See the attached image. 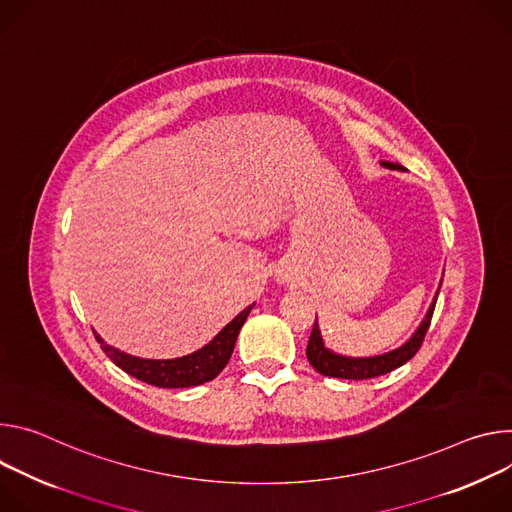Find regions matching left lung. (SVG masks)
I'll list each match as a JSON object with an SVG mask.
<instances>
[{
  "mask_svg": "<svg viewBox=\"0 0 512 512\" xmlns=\"http://www.w3.org/2000/svg\"><path fill=\"white\" fill-rule=\"evenodd\" d=\"M382 164L386 168L405 170L401 164H394V162H382ZM435 301H437V295H435L425 319L421 321L419 329L411 335L407 344H403L401 348H396L392 352L372 356V358H348V356H339V354H333L331 350H327L325 344H323V339H321V331H319L317 317H315V325H313L309 344H307V360L319 374L331 376V378L366 380V378H376V376H382L386 372H392L394 368L407 364L419 352L423 339H425V333L431 325V317H433V311H435Z\"/></svg>",
  "mask_w": 512,
  "mask_h": 512,
  "instance_id": "obj_1",
  "label": "left lung"
}]
</instances>
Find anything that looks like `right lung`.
<instances>
[{"label":"right lung","mask_w":512,"mask_h":512,"mask_svg":"<svg viewBox=\"0 0 512 512\" xmlns=\"http://www.w3.org/2000/svg\"><path fill=\"white\" fill-rule=\"evenodd\" d=\"M254 305L246 307L240 315H236L230 323H227L213 339L203 346L201 350L183 356V358H173V360H144L130 356L126 352H120L116 348L107 346L103 339L95 333V339L101 344V350L107 354V358L120 366L124 372L130 376L158 386V388H189V386H199L203 382L213 380L225 364L230 362L238 333L250 315Z\"/></svg>","instance_id":"1"}]
</instances>
